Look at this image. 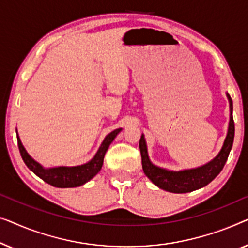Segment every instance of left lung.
<instances>
[{
    "instance_id": "obj_1",
    "label": "left lung",
    "mask_w": 248,
    "mask_h": 248,
    "mask_svg": "<svg viewBox=\"0 0 248 248\" xmlns=\"http://www.w3.org/2000/svg\"><path fill=\"white\" fill-rule=\"evenodd\" d=\"M227 97L230 107V118L228 132L222 145L221 151L216 157L204 165L199 166L197 169L183 170H169L162 167L154 165L148 157L147 146H146L145 137L141 135L139 140V148L141 154L142 170L146 176L152 181L159 189H163L173 193H186L192 192L194 190L201 189L211 182L221 170L224 169L229 156L230 149L232 147L233 136H235V124L232 118V101L229 94Z\"/></svg>"
}]
</instances>
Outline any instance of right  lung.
<instances>
[{
	"mask_svg": "<svg viewBox=\"0 0 248 248\" xmlns=\"http://www.w3.org/2000/svg\"><path fill=\"white\" fill-rule=\"evenodd\" d=\"M120 131L121 128L110 132L104 138L99 151L96 152V154L94 155V157L90 162L78 166H58L51 167V169H45L31 157L24 149L19 136H16V137H18V146L21 157L26 163V165L29 167V170H32L37 176H39L41 180H44L45 182L55 187H76L89 182L91 179H93L100 172L101 167L103 165L104 155H106L111 142L113 141V139L116 138V136Z\"/></svg>",
	"mask_w": 248,
	"mask_h": 248,
	"instance_id": "add662e5",
	"label": "right lung"
}]
</instances>
